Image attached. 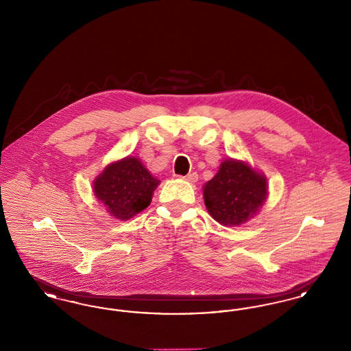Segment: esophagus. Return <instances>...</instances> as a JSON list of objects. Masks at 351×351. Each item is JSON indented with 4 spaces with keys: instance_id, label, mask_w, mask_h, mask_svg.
Instances as JSON below:
<instances>
[{
    "instance_id": "obj_1",
    "label": "esophagus",
    "mask_w": 351,
    "mask_h": 351,
    "mask_svg": "<svg viewBox=\"0 0 351 351\" xmlns=\"http://www.w3.org/2000/svg\"><path fill=\"white\" fill-rule=\"evenodd\" d=\"M183 179L184 180H186V182H189V183H195V182H197L199 175H197L196 172H191V173H188V175L183 176Z\"/></svg>"
}]
</instances>
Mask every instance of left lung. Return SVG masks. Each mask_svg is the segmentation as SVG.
Instances as JSON below:
<instances>
[{"label": "left lung", "instance_id": "left-lung-1", "mask_svg": "<svg viewBox=\"0 0 351 351\" xmlns=\"http://www.w3.org/2000/svg\"><path fill=\"white\" fill-rule=\"evenodd\" d=\"M267 196V180L243 162L225 160L217 175L205 184L204 200L210 216L225 226L252 217Z\"/></svg>", "mask_w": 351, "mask_h": 351}]
</instances>
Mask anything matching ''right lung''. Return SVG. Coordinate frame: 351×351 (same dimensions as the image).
<instances>
[{"mask_svg":"<svg viewBox=\"0 0 351 351\" xmlns=\"http://www.w3.org/2000/svg\"><path fill=\"white\" fill-rule=\"evenodd\" d=\"M159 183L136 158L129 156L105 168L93 188L112 216L129 219L150 205Z\"/></svg>","mask_w":351,"mask_h":351,"instance_id":"1","label":"right lung"}]
</instances>
